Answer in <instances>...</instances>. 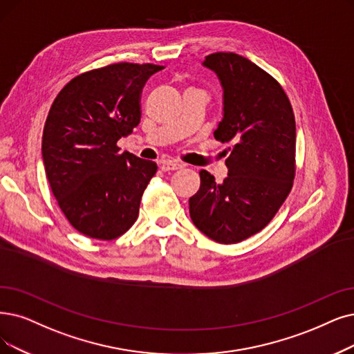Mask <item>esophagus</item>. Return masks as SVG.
<instances>
[{
    "label": "esophagus",
    "instance_id": "1",
    "mask_svg": "<svg viewBox=\"0 0 354 354\" xmlns=\"http://www.w3.org/2000/svg\"><path fill=\"white\" fill-rule=\"evenodd\" d=\"M183 167H185V164H181L178 161H164L161 164L162 171H174V169H180Z\"/></svg>",
    "mask_w": 354,
    "mask_h": 354
}]
</instances>
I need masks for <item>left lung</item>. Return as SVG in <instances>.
<instances>
[{
  "label": "left lung",
  "mask_w": 354,
  "mask_h": 354,
  "mask_svg": "<svg viewBox=\"0 0 354 354\" xmlns=\"http://www.w3.org/2000/svg\"><path fill=\"white\" fill-rule=\"evenodd\" d=\"M203 66L218 75L223 90V118L214 136L232 147L222 183L206 169L199 173L190 218L214 241L235 244L260 232L292 189L295 116L280 84L244 56L216 52L206 56Z\"/></svg>",
  "instance_id": "obj_1"
}]
</instances>
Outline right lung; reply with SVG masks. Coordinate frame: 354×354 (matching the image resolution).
Listing matches in <instances>:
<instances>
[{"label": "right lung", "mask_w": 354, "mask_h": 354, "mask_svg": "<svg viewBox=\"0 0 354 354\" xmlns=\"http://www.w3.org/2000/svg\"><path fill=\"white\" fill-rule=\"evenodd\" d=\"M164 66L120 62L71 80L56 95L41 138L46 177L77 231L115 239L138 219L140 197L157 164L118 140L140 122V93Z\"/></svg>", "instance_id": "obj_1"}]
</instances>
